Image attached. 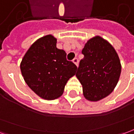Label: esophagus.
I'll use <instances>...</instances> for the list:
<instances>
[{"label":"esophagus","mask_w":134,"mask_h":134,"mask_svg":"<svg viewBox=\"0 0 134 134\" xmlns=\"http://www.w3.org/2000/svg\"><path fill=\"white\" fill-rule=\"evenodd\" d=\"M72 62H73V63H74V64H75V65H76V66H77V67L78 66L79 61H78V59H77V58H75V59H73V60H72Z\"/></svg>","instance_id":"34e87169"}]
</instances>
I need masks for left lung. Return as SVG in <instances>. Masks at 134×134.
I'll return each instance as SVG.
<instances>
[{"mask_svg": "<svg viewBox=\"0 0 134 134\" xmlns=\"http://www.w3.org/2000/svg\"><path fill=\"white\" fill-rule=\"evenodd\" d=\"M76 77L82 87L85 98L97 102L115 89L121 72L120 59L115 49L100 36L90 38L82 50Z\"/></svg>", "mask_w": 134, "mask_h": 134, "instance_id": "left-lung-1", "label": "left lung"}]
</instances>
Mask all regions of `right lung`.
<instances>
[{
    "label": "right lung",
    "instance_id": "add662e5",
    "mask_svg": "<svg viewBox=\"0 0 134 134\" xmlns=\"http://www.w3.org/2000/svg\"><path fill=\"white\" fill-rule=\"evenodd\" d=\"M57 38L49 34L31 45L22 59L20 68L24 81L41 98L52 100L63 94L77 66L67 61V54L57 47Z\"/></svg>",
    "mask_w": 134,
    "mask_h": 134
}]
</instances>
